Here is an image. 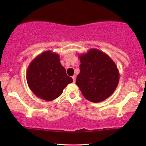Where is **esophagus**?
<instances>
[{
	"mask_svg": "<svg viewBox=\"0 0 146 146\" xmlns=\"http://www.w3.org/2000/svg\"><path fill=\"white\" fill-rule=\"evenodd\" d=\"M72 78H73V82H75V80H76V76H75V75H73V76L72 77Z\"/></svg>",
	"mask_w": 146,
	"mask_h": 146,
	"instance_id": "esophagus-1",
	"label": "esophagus"
}]
</instances>
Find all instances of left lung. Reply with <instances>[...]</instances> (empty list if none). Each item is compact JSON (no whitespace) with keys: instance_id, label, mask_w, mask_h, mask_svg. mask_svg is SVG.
I'll return each mask as SVG.
<instances>
[{"instance_id":"left-lung-1","label":"left lung","mask_w":146,"mask_h":146,"mask_svg":"<svg viewBox=\"0 0 146 146\" xmlns=\"http://www.w3.org/2000/svg\"><path fill=\"white\" fill-rule=\"evenodd\" d=\"M78 56L81 64L76 84L84 97L94 103L109 98L119 80V73L113 60L97 48H90Z\"/></svg>"}]
</instances>
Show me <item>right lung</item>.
<instances>
[{"mask_svg": "<svg viewBox=\"0 0 146 146\" xmlns=\"http://www.w3.org/2000/svg\"><path fill=\"white\" fill-rule=\"evenodd\" d=\"M26 78L31 91L46 101L58 98L64 88L73 81L60 63L59 54L51 51L42 52L31 62Z\"/></svg>", "mask_w": 146, "mask_h": 146, "instance_id": "right-lung-1", "label": "right lung"}]
</instances>
